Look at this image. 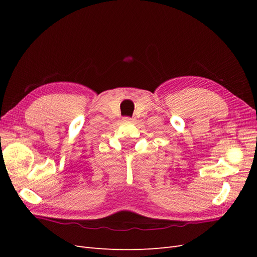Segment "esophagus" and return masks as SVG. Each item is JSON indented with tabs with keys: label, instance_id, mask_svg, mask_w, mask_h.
Returning <instances> with one entry per match:
<instances>
[{
	"label": "esophagus",
	"instance_id": "obj_1",
	"mask_svg": "<svg viewBox=\"0 0 257 257\" xmlns=\"http://www.w3.org/2000/svg\"><path fill=\"white\" fill-rule=\"evenodd\" d=\"M133 120L134 119L133 118H130V116H125V118H124V121H126V122H132Z\"/></svg>",
	"mask_w": 257,
	"mask_h": 257
}]
</instances>
